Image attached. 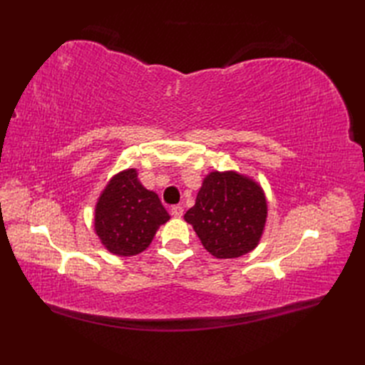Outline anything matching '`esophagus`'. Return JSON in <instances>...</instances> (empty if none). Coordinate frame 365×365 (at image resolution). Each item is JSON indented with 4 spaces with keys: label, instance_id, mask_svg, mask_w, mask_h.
I'll return each mask as SVG.
<instances>
[{
    "label": "esophagus",
    "instance_id": "obj_1",
    "mask_svg": "<svg viewBox=\"0 0 365 365\" xmlns=\"http://www.w3.org/2000/svg\"><path fill=\"white\" fill-rule=\"evenodd\" d=\"M182 213H184V210H182L181 205H173V207L170 208V215H172L173 217H181Z\"/></svg>",
    "mask_w": 365,
    "mask_h": 365
}]
</instances>
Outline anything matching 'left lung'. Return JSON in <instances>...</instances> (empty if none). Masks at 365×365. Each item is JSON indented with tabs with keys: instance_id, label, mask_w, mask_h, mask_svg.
Here are the masks:
<instances>
[{
	"instance_id": "8db88e82",
	"label": "left lung",
	"mask_w": 365,
	"mask_h": 365,
	"mask_svg": "<svg viewBox=\"0 0 365 365\" xmlns=\"http://www.w3.org/2000/svg\"><path fill=\"white\" fill-rule=\"evenodd\" d=\"M184 219L210 254L235 259L256 248L267 220V200L260 187L245 176L213 172Z\"/></svg>"
}]
</instances>
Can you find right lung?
I'll return each instance as SVG.
<instances>
[{
  "label": "right lung",
  "mask_w": 365,
  "mask_h": 365,
  "mask_svg": "<svg viewBox=\"0 0 365 365\" xmlns=\"http://www.w3.org/2000/svg\"><path fill=\"white\" fill-rule=\"evenodd\" d=\"M157 193L146 190L129 169L109 181L96 207V233L117 256L146 250L161 224L169 220Z\"/></svg>",
  "instance_id": "1"
}]
</instances>
